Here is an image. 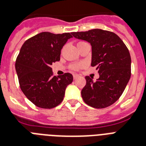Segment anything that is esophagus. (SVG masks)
<instances>
[{"label":"esophagus","instance_id":"esophagus-1","mask_svg":"<svg viewBox=\"0 0 146 146\" xmlns=\"http://www.w3.org/2000/svg\"><path fill=\"white\" fill-rule=\"evenodd\" d=\"M78 77H79V75H78V74H73V78H74V80H76V79H77Z\"/></svg>","mask_w":146,"mask_h":146}]
</instances>
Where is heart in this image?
<instances>
[{
	"label": "heart",
	"instance_id": "b5f03b06",
	"mask_svg": "<svg viewBox=\"0 0 146 146\" xmlns=\"http://www.w3.org/2000/svg\"><path fill=\"white\" fill-rule=\"evenodd\" d=\"M81 42H79L78 44H79V43H81ZM82 67H83V64H80V63H76V64H73L71 66V68L74 71H78L79 69H80Z\"/></svg>",
	"mask_w": 146,
	"mask_h": 146
}]
</instances>
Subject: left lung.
Returning a JSON list of instances; mask_svg holds the SVG:
<instances>
[{
  "label": "left lung",
  "instance_id": "obj_1",
  "mask_svg": "<svg viewBox=\"0 0 146 146\" xmlns=\"http://www.w3.org/2000/svg\"><path fill=\"white\" fill-rule=\"evenodd\" d=\"M73 36L92 45V66H96L99 78L96 81L86 76L81 90L84 102L97 109L108 108L123 93L131 75V59L123 41L113 32L93 29L73 32Z\"/></svg>",
  "mask_w": 146,
  "mask_h": 146
}]
</instances>
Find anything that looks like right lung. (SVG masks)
Masks as SVG:
<instances>
[{
	"instance_id": "1",
	"label": "right lung",
	"mask_w": 146,
	"mask_h": 146,
	"mask_svg": "<svg viewBox=\"0 0 146 146\" xmlns=\"http://www.w3.org/2000/svg\"><path fill=\"white\" fill-rule=\"evenodd\" d=\"M71 34L40 33L25 41L17 56L15 70L20 88L38 108L51 109L58 106L67 86L73 81L70 73L56 77L50 68L53 62L60 61L61 49L72 37Z\"/></svg>"
}]
</instances>
